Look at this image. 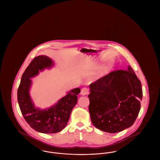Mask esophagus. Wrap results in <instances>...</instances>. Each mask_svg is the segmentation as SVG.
Wrapping results in <instances>:
<instances>
[{
    "instance_id": "34e87169",
    "label": "esophagus",
    "mask_w": 160,
    "mask_h": 160,
    "mask_svg": "<svg viewBox=\"0 0 160 160\" xmlns=\"http://www.w3.org/2000/svg\"><path fill=\"white\" fill-rule=\"evenodd\" d=\"M89 93V89L87 88H83L82 90H81V92L80 94L82 95H88Z\"/></svg>"
}]
</instances>
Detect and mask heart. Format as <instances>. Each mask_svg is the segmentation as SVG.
<instances>
[{"label": "heart", "mask_w": 160, "mask_h": 160, "mask_svg": "<svg viewBox=\"0 0 160 160\" xmlns=\"http://www.w3.org/2000/svg\"><path fill=\"white\" fill-rule=\"evenodd\" d=\"M105 69H106L105 68H102L99 71L98 74V76H100L102 74H103V72L105 71Z\"/></svg>", "instance_id": "b5f03b06"}]
</instances>
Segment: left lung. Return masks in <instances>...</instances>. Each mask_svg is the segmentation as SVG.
Returning a JSON list of instances; mask_svg holds the SVG:
<instances>
[{"instance_id":"obj_1","label":"left lung","mask_w":160,"mask_h":160,"mask_svg":"<svg viewBox=\"0 0 160 160\" xmlns=\"http://www.w3.org/2000/svg\"><path fill=\"white\" fill-rule=\"evenodd\" d=\"M89 110L93 125L116 133L132 125L140 110L142 84L132 68L117 70L89 85Z\"/></svg>"}]
</instances>
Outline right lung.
<instances>
[{
	"label": "right lung",
	"mask_w": 160,
	"mask_h": 160,
	"mask_svg": "<svg viewBox=\"0 0 160 160\" xmlns=\"http://www.w3.org/2000/svg\"><path fill=\"white\" fill-rule=\"evenodd\" d=\"M53 61L46 56H38L31 61L22 75L17 91V99L22 113L31 128L45 134L56 133L63 129L68 122L71 111L77 102V95L80 92L76 88L59 100L56 104L45 110L36 108L30 97L32 77L39 71L50 68Z\"/></svg>",
	"instance_id": "1"
}]
</instances>
